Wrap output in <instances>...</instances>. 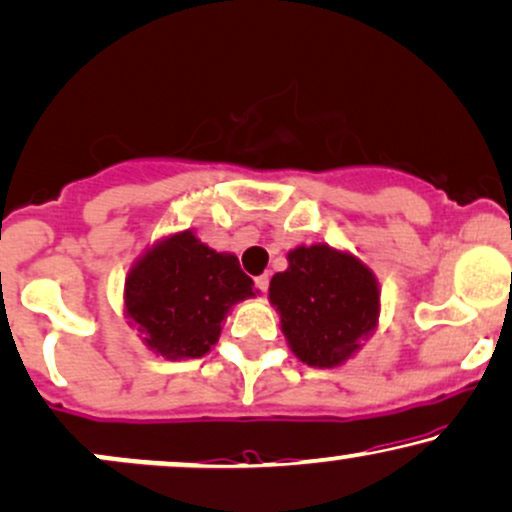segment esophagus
Wrapping results in <instances>:
<instances>
[{
  "instance_id": "34e87169",
  "label": "esophagus",
  "mask_w": 512,
  "mask_h": 512,
  "mask_svg": "<svg viewBox=\"0 0 512 512\" xmlns=\"http://www.w3.org/2000/svg\"><path fill=\"white\" fill-rule=\"evenodd\" d=\"M256 282V290H261V292H266L268 290V282H270V278H268V273H263V275H258V278L254 280Z\"/></svg>"
}]
</instances>
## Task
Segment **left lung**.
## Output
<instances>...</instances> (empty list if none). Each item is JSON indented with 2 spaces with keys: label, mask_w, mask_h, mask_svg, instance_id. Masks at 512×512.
<instances>
[{
  "label": "left lung",
  "mask_w": 512,
  "mask_h": 512,
  "mask_svg": "<svg viewBox=\"0 0 512 512\" xmlns=\"http://www.w3.org/2000/svg\"><path fill=\"white\" fill-rule=\"evenodd\" d=\"M285 273L270 280L268 297L304 364L330 369L359 350L378 323V282L359 258L328 244L297 246Z\"/></svg>",
  "instance_id": "1"
}]
</instances>
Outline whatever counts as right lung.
<instances>
[{"label": "right lung", "instance_id": "1", "mask_svg": "<svg viewBox=\"0 0 512 512\" xmlns=\"http://www.w3.org/2000/svg\"><path fill=\"white\" fill-rule=\"evenodd\" d=\"M254 294L237 256L218 254L186 230L162 239L131 268L124 306L150 350L196 359L218 342L227 311Z\"/></svg>", "mask_w": 512, "mask_h": 512}]
</instances>
